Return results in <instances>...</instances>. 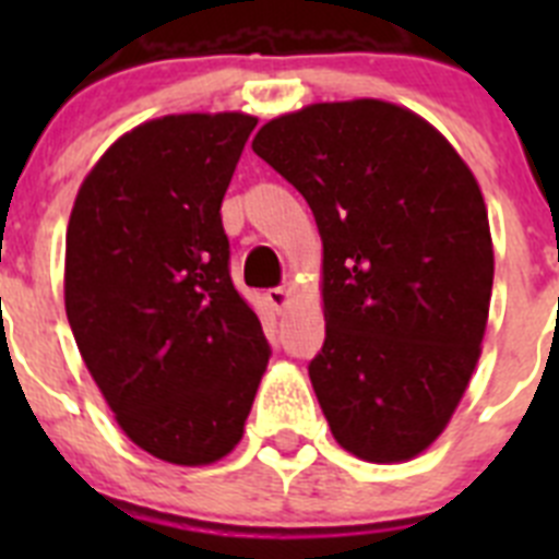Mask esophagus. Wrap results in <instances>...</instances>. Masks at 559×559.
<instances>
[{
  "label": "esophagus",
  "instance_id": "34e87169",
  "mask_svg": "<svg viewBox=\"0 0 559 559\" xmlns=\"http://www.w3.org/2000/svg\"><path fill=\"white\" fill-rule=\"evenodd\" d=\"M265 299H269L271 308H274L276 313H283V310L290 305V290L283 288V285H280V288H269L265 290Z\"/></svg>",
  "mask_w": 559,
  "mask_h": 559
}]
</instances>
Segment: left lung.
Segmentation results:
<instances>
[{
	"mask_svg": "<svg viewBox=\"0 0 559 559\" xmlns=\"http://www.w3.org/2000/svg\"><path fill=\"white\" fill-rule=\"evenodd\" d=\"M313 210L324 344L310 383L335 442L406 462L448 426L492 294L487 206L459 153L408 108L316 103L251 142Z\"/></svg>",
	"mask_w": 559,
	"mask_h": 559,
	"instance_id": "obj_1",
	"label": "left lung"
}]
</instances>
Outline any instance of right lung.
I'll use <instances>...</instances> for the list:
<instances>
[{"label": "right lung", "instance_id": "add662e5", "mask_svg": "<svg viewBox=\"0 0 559 559\" xmlns=\"http://www.w3.org/2000/svg\"><path fill=\"white\" fill-rule=\"evenodd\" d=\"M257 120L173 114L114 142L67 229V319L88 372L142 451L224 459L271 358L229 274L226 187Z\"/></svg>", "mask_w": 559, "mask_h": 559}]
</instances>
